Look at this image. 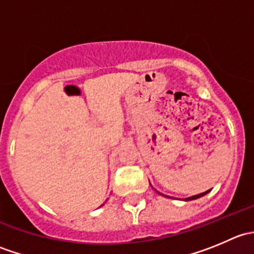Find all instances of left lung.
Returning a JSON list of instances; mask_svg holds the SVG:
<instances>
[{
  "instance_id": "obj_1",
  "label": "left lung",
  "mask_w": 254,
  "mask_h": 254,
  "mask_svg": "<svg viewBox=\"0 0 254 254\" xmlns=\"http://www.w3.org/2000/svg\"><path fill=\"white\" fill-rule=\"evenodd\" d=\"M210 190H206V191H204V193H200V194H196V195H193V196H189V198H187V199H184V200H187V201H189V200H194V199H198V198H201V196L203 195H205V194H207L209 193ZM158 193V191H157ZM161 194V193H160Z\"/></svg>"
}]
</instances>
